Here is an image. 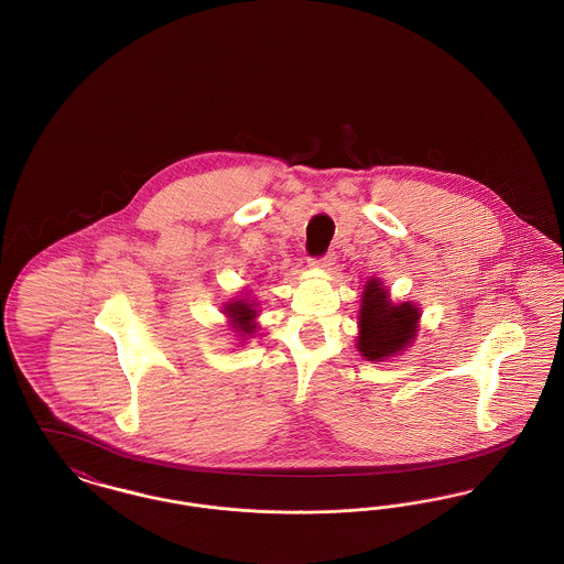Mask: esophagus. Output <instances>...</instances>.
Instances as JSON below:
<instances>
[{
    "instance_id": "obj_1",
    "label": "esophagus",
    "mask_w": 564,
    "mask_h": 564,
    "mask_svg": "<svg viewBox=\"0 0 564 564\" xmlns=\"http://www.w3.org/2000/svg\"><path fill=\"white\" fill-rule=\"evenodd\" d=\"M334 264H336V256H334V253H325L322 258H315V260L311 262V267L322 270H329Z\"/></svg>"
}]
</instances>
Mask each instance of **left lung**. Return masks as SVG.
<instances>
[{
    "label": "left lung",
    "instance_id": "1",
    "mask_svg": "<svg viewBox=\"0 0 564 564\" xmlns=\"http://www.w3.org/2000/svg\"><path fill=\"white\" fill-rule=\"evenodd\" d=\"M421 311L414 302L395 304L380 279L364 285L357 349L368 361H382L408 349L416 336Z\"/></svg>",
    "mask_w": 564,
    "mask_h": 564
}]
</instances>
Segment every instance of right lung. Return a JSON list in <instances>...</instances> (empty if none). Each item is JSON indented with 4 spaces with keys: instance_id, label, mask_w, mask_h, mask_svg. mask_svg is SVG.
Listing matches in <instances>:
<instances>
[{
    "instance_id": "add662e5",
    "label": "right lung",
    "mask_w": 564,
    "mask_h": 564,
    "mask_svg": "<svg viewBox=\"0 0 564 564\" xmlns=\"http://www.w3.org/2000/svg\"><path fill=\"white\" fill-rule=\"evenodd\" d=\"M224 313L230 317L232 327L241 334V336H251L256 332V323L253 319L258 317V311H256V302L241 297V300H232L224 306Z\"/></svg>"
}]
</instances>
